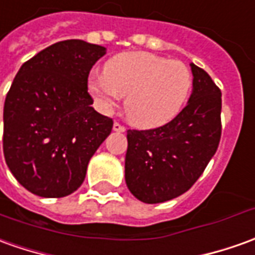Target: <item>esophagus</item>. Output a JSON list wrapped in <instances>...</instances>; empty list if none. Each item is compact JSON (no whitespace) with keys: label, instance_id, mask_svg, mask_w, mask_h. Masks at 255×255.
Wrapping results in <instances>:
<instances>
[{"label":"esophagus","instance_id":"esophagus-1","mask_svg":"<svg viewBox=\"0 0 255 255\" xmlns=\"http://www.w3.org/2000/svg\"><path fill=\"white\" fill-rule=\"evenodd\" d=\"M112 129H114L115 131H119V133H124V131L126 130V128H125V126H122L121 124H118V122H115V124H114Z\"/></svg>","mask_w":255,"mask_h":255}]
</instances>
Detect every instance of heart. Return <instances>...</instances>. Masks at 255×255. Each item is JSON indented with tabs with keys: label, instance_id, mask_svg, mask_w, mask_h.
Segmentation results:
<instances>
[{
	"label": "heart",
	"instance_id": "b5f03b06",
	"mask_svg": "<svg viewBox=\"0 0 255 255\" xmlns=\"http://www.w3.org/2000/svg\"><path fill=\"white\" fill-rule=\"evenodd\" d=\"M193 76L179 61L157 54L122 52L107 61L104 73L93 76L87 89L98 108L111 111L121 97L131 124L154 129L169 124L190 96Z\"/></svg>",
	"mask_w": 255,
	"mask_h": 255
}]
</instances>
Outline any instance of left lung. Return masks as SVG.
<instances>
[{
    "label": "left lung",
    "instance_id": "left-lung-1",
    "mask_svg": "<svg viewBox=\"0 0 255 255\" xmlns=\"http://www.w3.org/2000/svg\"><path fill=\"white\" fill-rule=\"evenodd\" d=\"M190 68L193 91L178 117L157 129L128 130L125 180L145 204L186 193L218 148L222 94L204 69Z\"/></svg>",
    "mask_w": 255,
    "mask_h": 255
}]
</instances>
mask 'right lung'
Segmentation results:
<instances>
[{
    "instance_id": "obj_1",
    "label": "right lung",
    "mask_w": 255,
    "mask_h": 255,
    "mask_svg": "<svg viewBox=\"0 0 255 255\" xmlns=\"http://www.w3.org/2000/svg\"><path fill=\"white\" fill-rule=\"evenodd\" d=\"M107 48L65 40L24 62L3 104V155L19 183L36 196L76 191L90 158L112 130L87 93V77Z\"/></svg>"
}]
</instances>
